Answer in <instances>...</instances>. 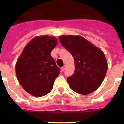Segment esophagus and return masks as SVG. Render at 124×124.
Here are the masks:
<instances>
[{"label":"esophagus","mask_w":124,"mask_h":124,"mask_svg":"<svg viewBox=\"0 0 124 124\" xmlns=\"http://www.w3.org/2000/svg\"><path fill=\"white\" fill-rule=\"evenodd\" d=\"M65 69H66V66H65V65L63 66V67L61 68V70H62V71H64V70H65Z\"/></svg>","instance_id":"1"}]
</instances>
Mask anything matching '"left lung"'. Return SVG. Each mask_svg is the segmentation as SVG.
<instances>
[{
	"instance_id": "left-lung-1",
	"label": "left lung",
	"mask_w": 124,
	"mask_h": 124,
	"mask_svg": "<svg viewBox=\"0 0 124 124\" xmlns=\"http://www.w3.org/2000/svg\"><path fill=\"white\" fill-rule=\"evenodd\" d=\"M59 39L74 58V73L67 78L71 89L82 95L97 90L107 70L104 52L80 35H61Z\"/></svg>"
}]
</instances>
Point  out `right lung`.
I'll list each match as a JSON object with an SVG mask.
<instances>
[{"mask_svg": "<svg viewBox=\"0 0 124 124\" xmlns=\"http://www.w3.org/2000/svg\"><path fill=\"white\" fill-rule=\"evenodd\" d=\"M57 41L56 37L48 35L34 37L17 60L15 71L18 82L27 93L35 97L48 94L60 73L50 55Z\"/></svg>", "mask_w": 124, "mask_h": 124, "instance_id": "obj_1", "label": "right lung"}]
</instances>
